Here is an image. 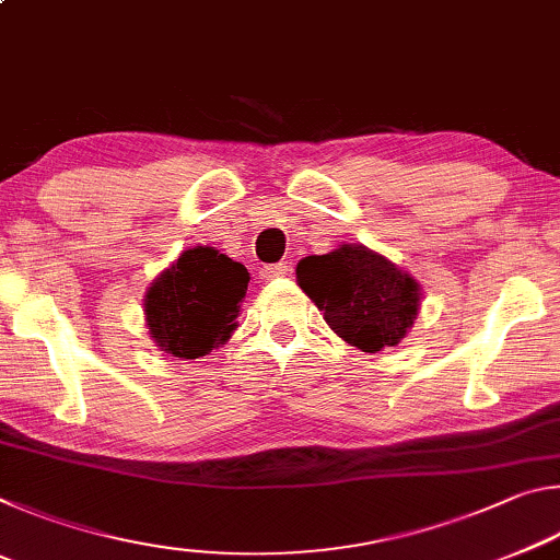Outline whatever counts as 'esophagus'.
<instances>
[{"label":"esophagus","instance_id":"esophagus-1","mask_svg":"<svg viewBox=\"0 0 560 560\" xmlns=\"http://www.w3.org/2000/svg\"><path fill=\"white\" fill-rule=\"evenodd\" d=\"M289 271H291L289 264H287V261H279V264H269V267H264V269L259 271V277H261L264 281H271V279L287 277Z\"/></svg>","mask_w":560,"mask_h":560}]
</instances>
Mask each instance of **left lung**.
Listing matches in <instances>:
<instances>
[{
  "mask_svg": "<svg viewBox=\"0 0 560 560\" xmlns=\"http://www.w3.org/2000/svg\"><path fill=\"white\" fill-rule=\"evenodd\" d=\"M296 279L326 324L363 353L400 343L420 308V287L410 273L365 246L343 244L301 259Z\"/></svg>",
  "mask_w": 560,
  "mask_h": 560,
  "instance_id": "obj_1",
  "label": "left lung"
}]
</instances>
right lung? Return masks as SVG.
I'll return each instance as SVG.
<instances>
[{"instance_id":"1","label":"right lung","mask_w":560,"mask_h":560,"mask_svg":"<svg viewBox=\"0 0 560 560\" xmlns=\"http://www.w3.org/2000/svg\"><path fill=\"white\" fill-rule=\"evenodd\" d=\"M249 271L212 246L187 249L145 296L150 334L165 353L202 358L224 343L246 296Z\"/></svg>"}]
</instances>
